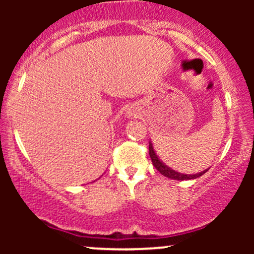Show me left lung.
<instances>
[{"label":"left lung","mask_w":254,"mask_h":254,"mask_svg":"<svg viewBox=\"0 0 254 254\" xmlns=\"http://www.w3.org/2000/svg\"><path fill=\"white\" fill-rule=\"evenodd\" d=\"M149 155H150V159H151V162H153L154 167L156 168L157 171L160 172V173L162 174V176L167 177V178H171V179H176V180H188V179H196V178L203 176L204 173H205L206 171L204 172H200V173L198 174H190V176H188V174H182V173H178V172L171 170V168H168L167 166L162 164L161 161L159 160V157L155 154V151L153 149V144L149 142Z\"/></svg>","instance_id":"obj_1"}]
</instances>
